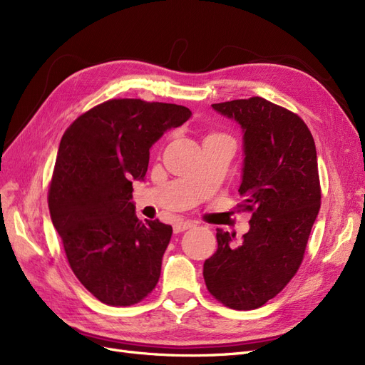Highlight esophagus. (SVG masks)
Segmentation results:
<instances>
[{"label":"esophagus","mask_w":365,"mask_h":365,"mask_svg":"<svg viewBox=\"0 0 365 365\" xmlns=\"http://www.w3.org/2000/svg\"><path fill=\"white\" fill-rule=\"evenodd\" d=\"M193 226H195V223L190 222V220H180V222H177V223L173 225V232L175 234H180V232H184L187 230L193 228Z\"/></svg>","instance_id":"34e87169"}]
</instances>
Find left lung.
I'll return each mask as SVG.
<instances>
[{"instance_id":"1","label":"left lung","mask_w":365,"mask_h":365,"mask_svg":"<svg viewBox=\"0 0 365 365\" xmlns=\"http://www.w3.org/2000/svg\"><path fill=\"white\" fill-rule=\"evenodd\" d=\"M211 107L243 131L238 193L252 217L238 243L217 228V250L204 262V279L225 307L255 309L290 282L304 259L322 197L316 143L302 119L264 98Z\"/></svg>"}]
</instances>
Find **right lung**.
<instances>
[{
  "label": "right lung",
  "mask_w": 365,
  "mask_h": 365,
  "mask_svg": "<svg viewBox=\"0 0 365 365\" xmlns=\"http://www.w3.org/2000/svg\"><path fill=\"white\" fill-rule=\"evenodd\" d=\"M192 116L184 106L110 99L63 134L48 207L72 272L103 304L130 307L154 290L172 226L135 216L133 181L149 149Z\"/></svg>",
  "instance_id": "right-lung-1"
}]
</instances>
